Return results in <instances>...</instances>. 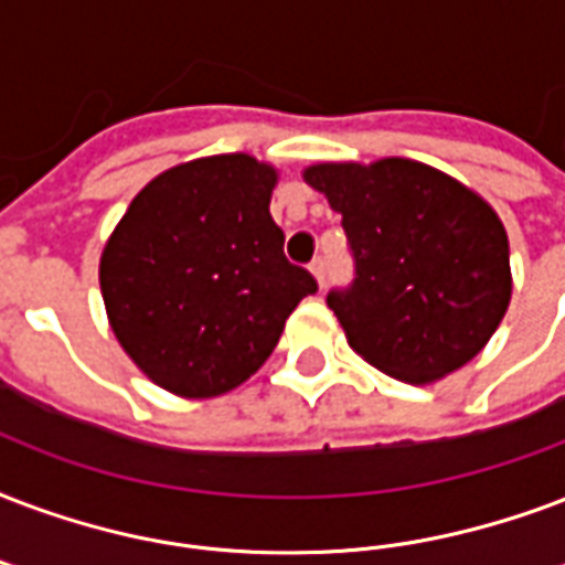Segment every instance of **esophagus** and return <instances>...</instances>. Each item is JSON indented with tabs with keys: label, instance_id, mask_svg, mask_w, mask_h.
Segmentation results:
<instances>
[{
	"label": "esophagus",
	"instance_id": "1",
	"mask_svg": "<svg viewBox=\"0 0 565 565\" xmlns=\"http://www.w3.org/2000/svg\"><path fill=\"white\" fill-rule=\"evenodd\" d=\"M311 273H313V278H317V284H326V260H322V257H317V260H313L311 264Z\"/></svg>",
	"mask_w": 565,
	"mask_h": 565
}]
</instances>
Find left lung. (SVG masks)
I'll return each mask as SVG.
<instances>
[{"mask_svg": "<svg viewBox=\"0 0 565 565\" xmlns=\"http://www.w3.org/2000/svg\"><path fill=\"white\" fill-rule=\"evenodd\" d=\"M305 183L343 215L355 278L326 301L361 359L426 385L483 350L512 296L507 231L483 198L399 157L320 162Z\"/></svg>", "mask_w": 565, "mask_h": 565, "instance_id": "left-lung-1", "label": "left lung"}]
</instances>
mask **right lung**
Returning <instances> with one entry per match:
<instances>
[{
    "instance_id": "obj_1",
    "label": "right lung",
    "mask_w": 565,
    "mask_h": 565,
    "mask_svg": "<svg viewBox=\"0 0 565 565\" xmlns=\"http://www.w3.org/2000/svg\"><path fill=\"white\" fill-rule=\"evenodd\" d=\"M278 171L248 153L183 162L132 198L100 257L109 326L136 367L189 399L243 385L317 292L284 257Z\"/></svg>"
}]
</instances>
